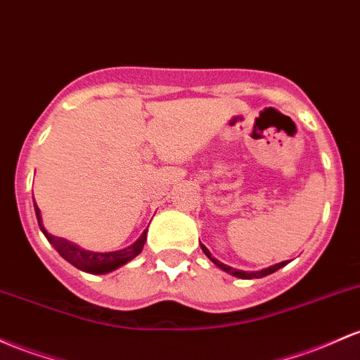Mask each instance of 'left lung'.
<instances>
[{
  "label": "left lung",
  "instance_id": "left-lung-1",
  "mask_svg": "<svg viewBox=\"0 0 360 360\" xmlns=\"http://www.w3.org/2000/svg\"><path fill=\"white\" fill-rule=\"evenodd\" d=\"M201 251H203L205 255L208 256V259H210V262L215 263L217 266L220 268V270L227 271V274H231V275L238 276V278H244V280H251V278H262V276L271 275V274H275L276 270H280V268H282V266H285V264L289 263V262L276 263V264H271V266H268V268H263V270H259V271H243V270H236V268H232V266H227V264L220 263L219 259H215V258H213V256H212V252L208 251L207 248L203 246V244H201Z\"/></svg>",
  "mask_w": 360,
  "mask_h": 360
}]
</instances>
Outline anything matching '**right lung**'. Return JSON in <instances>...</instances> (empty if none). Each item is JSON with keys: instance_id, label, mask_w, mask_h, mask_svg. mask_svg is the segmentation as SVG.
I'll use <instances>...</instances> for the list:
<instances>
[{"instance_id": "right-lung-1", "label": "right lung", "mask_w": 360, "mask_h": 360, "mask_svg": "<svg viewBox=\"0 0 360 360\" xmlns=\"http://www.w3.org/2000/svg\"><path fill=\"white\" fill-rule=\"evenodd\" d=\"M34 208H35V217H37L39 227H41L42 234L46 236L47 240L54 246L59 255L66 259V262L77 266L78 270L86 271V274H96V275H102V274H109V271L116 270V268L122 266L128 262H131L135 256H138L143 250L145 240H147V231H143V234L138 238L131 246L124 248V250L120 251H110V252H92V251H85L82 248H78L77 244H73L71 240H66L63 238H56V236H51L49 232L46 231L44 225H42V217H41V210L35 205L34 201Z\"/></svg>"}]
</instances>
